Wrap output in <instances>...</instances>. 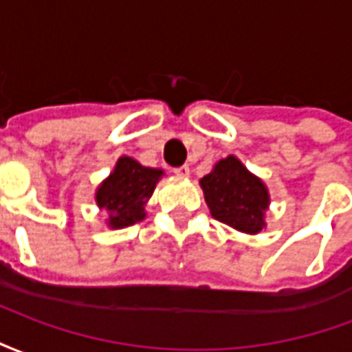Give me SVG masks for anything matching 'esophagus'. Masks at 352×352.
I'll return each instance as SVG.
<instances>
[{
	"instance_id": "esophagus-1",
	"label": "esophagus",
	"mask_w": 352,
	"mask_h": 352,
	"mask_svg": "<svg viewBox=\"0 0 352 352\" xmlns=\"http://www.w3.org/2000/svg\"><path fill=\"white\" fill-rule=\"evenodd\" d=\"M173 173H175L177 177H181V179H186V177L190 175V168H188V166H181V168L173 169Z\"/></svg>"
}]
</instances>
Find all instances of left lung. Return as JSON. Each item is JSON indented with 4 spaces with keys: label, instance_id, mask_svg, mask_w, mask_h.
Segmentation results:
<instances>
[{
    "label": "left lung",
    "instance_id": "obj_1",
    "mask_svg": "<svg viewBox=\"0 0 352 352\" xmlns=\"http://www.w3.org/2000/svg\"><path fill=\"white\" fill-rule=\"evenodd\" d=\"M199 186L217 221L249 236H256L265 228V213L272 201L270 190L237 156L230 154L217 162L199 179Z\"/></svg>",
    "mask_w": 352,
    "mask_h": 352
}]
</instances>
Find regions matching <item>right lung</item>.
<instances>
[{
    "label": "right lung",
    "instance_id": "obj_1",
    "mask_svg": "<svg viewBox=\"0 0 352 352\" xmlns=\"http://www.w3.org/2000/svg\"><path fill=\"white\" fill-rule=\"evenodd\" d=\"M164 175V169L146 168L131 156H120L94 194L96 206L107 213V228H128L143 221L146 204Z\"/></svg>",
    "mask_w": 352,
    "mask_h": 352
}]
</instances>
